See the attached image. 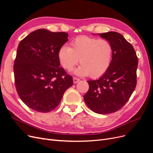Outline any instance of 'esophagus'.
Returning <instances> with one entry per match:
<instances>
[{
    "label": "esophagus",
    "mask_w": 153,
    "mask_h": 153,
    "mask_svg": "<svg viewBox=\"0 0 153 153\" xmlns=\"http://www.w3.org/2000/svg\"><path fill=\"white\" fill-rule=\"evenodd\" d=\"M79 81H80L79 78H76V77H73V83H74V84H76V83H78Z\"/></svg>",
    "instance_id": "1"
}]
</instances>
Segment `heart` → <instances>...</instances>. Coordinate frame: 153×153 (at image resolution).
Returning a JSON list of instances; mask_svg holds the SVG:
<instances>
[{"instance_id": "1", "label": "heart", "mask_w": 153, "mask_h": 153, "mask_svg": "<svg viewBox=\"0 0 153 153\" xmlns=\"http://www.w3.org/2000/svg\"><path fill=\"white\" fill-rule=\"evenodd\" d=\"M113 47L106 39L78 36L72 41L70 47L64 45L58 51V59L62 66L70 71L78 62L81 65L74 73L80 76L90 75L97 78L107 71L112 61Z\"/></svg>"}]
</instances>
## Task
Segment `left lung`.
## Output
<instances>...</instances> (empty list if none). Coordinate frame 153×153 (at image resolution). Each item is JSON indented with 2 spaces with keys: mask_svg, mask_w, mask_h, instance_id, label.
I'll return each instance as SVG.
<instances>
[{
  "mask_svg": "<svg viewBox=\"0 0 153 153\" xmlns=\"http://www.w3.org/2000/svg\"><path fill=\"white\" fill-rule=\"evenodd\" d=\"M98 35L112 45V61L98 80L87 81L89 89L84 99L94 112L107 114L121 109L135 90L138 59L133 46L121 34L108 32Z\"/></svg>",
  "mask_w": 153,
  "mask_h": 153,
  "instance_id": "obj_1",
  "label": "left lung"
}]
</instances>
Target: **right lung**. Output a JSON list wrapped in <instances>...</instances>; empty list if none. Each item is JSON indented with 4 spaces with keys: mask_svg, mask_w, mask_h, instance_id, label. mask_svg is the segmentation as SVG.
I'll list each match as a JSON object with an SVG mask.
<instances>
[{
    "mask_svg": "<svg viewBox=\"0 0 153 153\" xmlns=\"http://www.w3.org/2000/svg\"><path fill=\"white\" fill-rule=\"evenodd\" d=\"M68 34L41 29L31 32L18 45L14 62L16 91L31 109L49 112L61 102L73 85L71 76L59 67L58 51L68 41Z\"/></svg>",
    "mask_w": 153,
    "mask_h": 153,
    "instance_id": "right-lung-1",
    "label": "right lung"
}]
</instances>
